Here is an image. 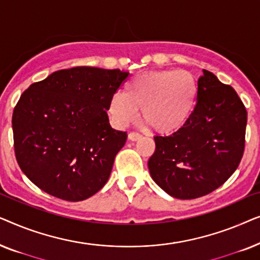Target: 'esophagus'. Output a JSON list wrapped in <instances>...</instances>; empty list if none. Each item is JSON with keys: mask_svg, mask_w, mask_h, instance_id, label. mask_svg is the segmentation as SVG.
Wrapping results in <instances>:
<instances>
[{"mask_svg": "<svg viewBox=\"0 0 260 260\" xmlns=\"http://www.w3.org/2000/svg\"><path fill=\"white\" fill-rule=\"evenodd\" d=\"M127 137H129V140H130V141L136 142V141L140 140V138H141L142 136H141L140 134H137V133H130V134H129V136H127Z\"/></svg>", "mask_w": 260, "mask_h": 260, "instance_id": "1", "label": "esophagus"}]
</instances>
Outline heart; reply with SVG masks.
<instances>
[{
  "mask_svg": "<svg viewBox=\"0 0 260 260\" xmlns=\"http://www.w3.org/2000/svg\"><path fill=\"white\" fill-rule=\"evenodd\" d=\"M198 94V81L188 71H152L130 80L125 94L115 92L108 112L117 127H125L137 119L141 110L144 125L157 134L172 135L189 122Z\"/></svg>",
  "mask_w": 260,
  "mask_h": 260,
  "instance_id": "obj_1",
  "label": "heart"
}]
</instances>
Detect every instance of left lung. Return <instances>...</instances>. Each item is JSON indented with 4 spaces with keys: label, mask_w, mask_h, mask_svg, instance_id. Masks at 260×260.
<instances>
[{
    "label": "left lung",
    "mask_w": 260,
    "mask_h": 260,
    "mask_svg": "<svg viewBox=\"0 0 260 260\" xmlns=\"http://www.w3.org/2000/svg\"><path fill=\"white\" fill-rule=\"evenodd\" d=\"M189 122L170 136L154 137L151 179L170 197L190 200L219 188L236 172L244 154L246 109L230 85L209 71L198 80Z\"/></svg>",
    "instance_id": "left-lung-1"
}]
</instances>
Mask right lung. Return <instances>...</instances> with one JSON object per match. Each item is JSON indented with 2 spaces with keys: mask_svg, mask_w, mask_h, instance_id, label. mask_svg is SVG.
Instances as JSON below:
<instances>
[{
  "mask_svg": "<svg viewBox=\"0 0 260 260\" xmlns=\"http://www.w3.org/2000/svg\"><path fill=\"white\" fill-rule=\"evenodd\" d=\"M129 76L73 67L31 84L13 112L16 161L41 190L83 201L104 187L127 135L112 129L108 104Z\"/></svg>",
  "mask_w": 260,
  "mask_h": 260,
  "instance_id": "1",
  "label": "right lung"
}]
</instances>
